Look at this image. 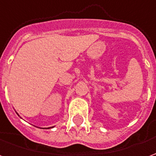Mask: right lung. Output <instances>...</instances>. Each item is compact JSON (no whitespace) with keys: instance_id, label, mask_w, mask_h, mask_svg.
Segmentation results:
<instances>
[{"instance_id":"1","label":"right lung","mask_w":156,"mask_h":156,"mask_svg":"<svg viewBox=\"0 0 156 156\" xmlns=\"http://www.w3.org/2000/svg\"><path fill=\"white\" fill-rule=\"evenodd\" d=\"M51 128H52V127H51Z\"/></svg>"}]
</instances>
